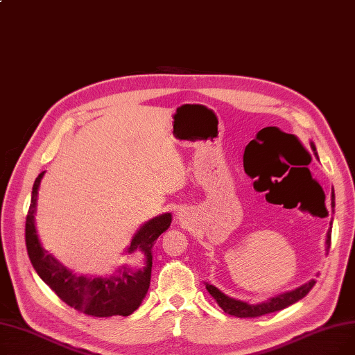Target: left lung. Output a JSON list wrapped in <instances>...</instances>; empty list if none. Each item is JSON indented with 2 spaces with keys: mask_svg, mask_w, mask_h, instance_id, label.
<instances>
[{
  "mask_svg": "<svg viewBox=\"0 0 355 355\" xmlns=\"http://www.w3.org/2000/svg\"><path fill=\"white\" fill-rule=\"evenodd\" d=\"M313 151H316L315 149V145L311 144ZM331 207H332V211H334V207H335V196H334V189H332V196H331ZM332 225V221H331ZM327 252L331 246V227L327 233ZM316 284L315 279H312V281L306 282L305 285L296 288L291 292H285L282 295H277V296H273L270 297L269 301L266 302H262V304H257V305H250L248 302H243V301H237V300H233V297L227 296L223 293L221 291H218L216 286L210 285V284H206V289L210 292V295L214 297L216 302L218 304V306L225 311L226 313L229 315H233V316H237V318H256V316H262L265 313H270V312H275V311H281L295 302H297L300 300H302L304 296L308 295V292L313 288V285Z\"/></svg>",
  "mask_w": 355,
  "mask_h": 355,
  "instance_id": "left-lung-1",
  "label": "left lung"
}]
</instances>
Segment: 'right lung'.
I'll use <instances>...</instances> for the list:
<instances>
[{
  "label": "right lung",
  "instance_id": "add662e5",
  "mask_svg": "<svg viewBox=\"0 0 355 355\" xmlns=\"http://www.w3.org/2000/svg\"><path fill=\"white\" fill-rule=\"evenodd\" d=\"M43 175L44 171L34 181L26 220L27 253L37 275L64 304L79 312L89 316H98V318L112 315H130L138 309L148 292L149 282H151L153 246L155 245V240L170 227L173 220L171 214L165 213L149 220L130 240L126 252L129 254L141 252L145 256V266L142 269L132 272L126 266H122L118 275L110 277L78 276L43 249L39 234H37L34 214Z\"/></svg>",
  "mask_w": 355,
  "mask_h": 355
}]
</instances>
